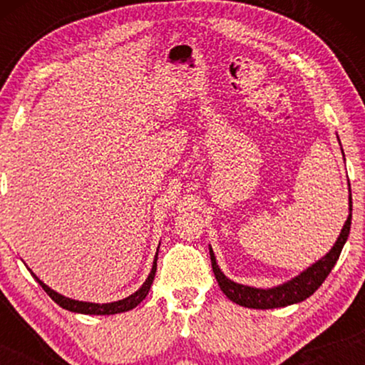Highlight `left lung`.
Returning <instances> with one entry per match:
<instances>
[{
  "label": "left lung",
  "mask_w": 365,
  "mask_h": 365,
  "mask_svg": "<svg viewBox=\"0 0 365 365\" xmlns=\"http://www.w3.org/2000/svg\"><path fill=\"white\" fill-rule=\"evenodd\" d=\"M344 154V153H342ZM349 192H351V184H349ZM349 217L346 224H344L341 234H339L336 244H334L331 251H329L322 259H319L317 262H314L311 267H307L306 271L299 274L291 281L281 284L277 287L271 289H257V287H249L242 286L231 281L224 276L221 269H219L216 262V256H214L212 249L209 247V254H211V264L214 276L221 287V291L231 299L232 302L239 304L242 307L249 309H276V307H286L291 304H297L306 301L309 296H312L319 287L322 286V282L326 281L329 272L332 271V267L336 266L341 251L346 244L349 232H351V221H352V194H349Z\"/></svg>",
  "instance_id": "1"
}]
</instances>
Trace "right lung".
Returning <instances> with one entry per match:
<instances>
[{
    "mask_svg": "<svg viewBox=\"0 0 365 365\" xmlns=\"http://www.w3.org/2000/svg\"><path fill=\"white\" fill-rule=\"evenodd\" d=\"M156 267H158V252H156V257H154L153 269H151V272H149L146 282H144L136 292L131 294V296H128L126 299H121V301H116V302H108V304L83 302V301H74V299L64 297V296H61V294H58L56 291H53L51 287H48L43 281H39V279L34 276L33 272L31 274H33V277L36 279V282L39 284V286L44 289V292H46L48 296L51 297L59 307L66 309V311H71V312L91 314V316H111V314L131 311V309H134L138 306V304H141L144 299H146L149 289H151V284L154 281V276H156Z\"/></svg>",
    "mask_w": 365,
    "mask_h": 365,
    "instance_id": "add662e5",
    "label": "right lung"
}]
</instances>
